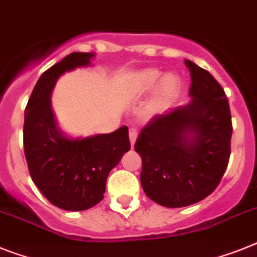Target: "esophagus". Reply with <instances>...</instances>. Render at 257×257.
Listing matches in <instances>:
<instances>
[{
    "mask_svg": "<svg viewBox=\"0 0 257 257\" xmlns=\"http://www.w3.org/2000/svg\"><path fill=\"white\" fill-rule=\"evenodd\" d=\"M136 140H137V131L133 128L129 129V141H131V146H135Z\"/></svg>",
    "mask_w": 257,
    "mask_h": 257,
    "instance_id": "obj_1",
    "label": "esophagus"
}]
</instances>
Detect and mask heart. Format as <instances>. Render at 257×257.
Returning <instances> with one entry per match:
<instances>
[{"instance_id": "heart-1", "label": "heart", "mask_w": 257, "mask_h": 257, "mask_svg": "<svg viewBox=\"0 0 257 257\" xmlns=\"http://www.w3.org/2000/svg\"><path fill=\"white\" fill-rule=\"evenodd\" d=\"M179 88V79L174 74H166L158 69L148 68L136 73L129 81L128 92L132 99L145 98L155 90L154 100L145 111L146 117H152L175 95Z\"/></svg>"}]
</instances>
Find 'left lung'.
Returning a JSON list of instances; mask_svg holds the SVG:
<instances>
[{"label": "left lung", "instance_id": "8db88e82", "mask_svg": "<svg viewBox=\"0 0 257 257\" xmlns=\"http://www.w3.org/2000/svg\"><path fill=\"white\" fill-rule=\"evenodd\" d=\"M191 102L158 115L142 129L135 150L141 155V185L166 208H183L208 197L230 158L232 125L223 88L208 70L185 60Z\"/></svg>", "mask_w": 257, "mask_h": 257}]
</instances>
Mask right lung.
<instances>
[{"label":"right lung","mask_w":257,"mask_h":257,"mask_svg":"<svg viewBox=\"0 0 257 257\" xmlns=\"http://www.w3.org/2000/svg\"><path fill=\"white\" fill-rule=\"evenodd\" d=\"M94 53L74 52L40 75L25 111L23 146L32 182L51 204L69 212L95 206L105 182L131 149L128 128L107 135L70 137L57 125L51 95L64 73L91 65Z\"/></svg>","instance_id":"right-lung-1"}]
</instances>
